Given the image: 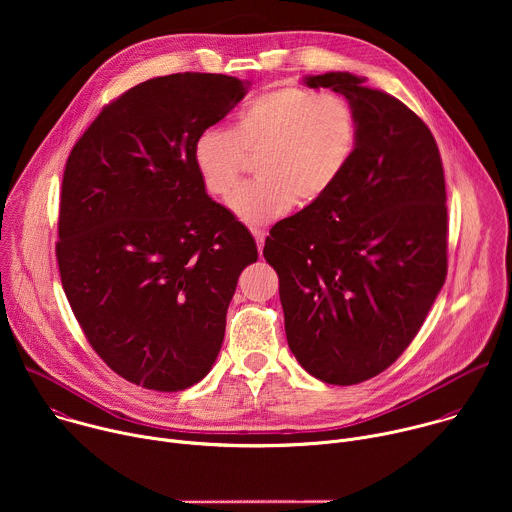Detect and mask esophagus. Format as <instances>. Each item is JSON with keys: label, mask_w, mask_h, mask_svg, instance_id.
<instances>
[{"label": "esophagus", "mask_w": 512, "mask_h": 512, "mask_svg": "<svg viewBox=\"0 0 512 512\" xmlns=\"http://www.w3.org/2000/svg\"><path fill=\"white\" fill-rule=\"evenodd\" d=\"M251 233H253V237H255V241H257V249L259 251H263V245H265V231H261V229H251Z\"/></svg>", "instance_id": "obj_1"}]
</instances>
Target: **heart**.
I'll use <instances>...</instances> for the list:
<instances>
[{
	"label": "heart",
	"mask_w": 512,
	"mask_h": 512,
	"mask_svg": "<svg viewBox=\"0 0 512 512\" xmlns=\"http://www.w3.org/2000/svg\"><path fill=\"white\" fill-rule=\"evenodd\" d=\"M358 141L352 103L334 91L285 85L245 103L229 129L208 127L192 143L202 188L227 200L255 158V182L231 200L233 214L251 227L267 225L300 204L322 198L348 168Z\"/></svg>",
	"instance_id": "1"
}]
</instances>
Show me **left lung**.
<instances>
[{
    "mask_svg": "<svg viewBox=\"0 0 512 512\" xmlns=\"http://www.w3.org/2000/svg\"><path fill=\"white\" fill-rule=\"evenodd\" d=\"M358 117L340 180L277 223L263 257L277 271L289 350L328 385L377 377L411 344L448 273L440 150L399 99L350 72L306 77Z\"/></svg>",
    "mask_w": 512,
    "mask_h": 512,
    "instance_id": "obj_1",
    "label": "left lung"
}]
</instances>
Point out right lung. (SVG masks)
I'll return each mask as SVG.
<instances>
[{
  "label": "right lung",
  "instance_id": "obj_1",
  "mask_svg": "<svg viewBox=\"0 0 512 512\" xmlns=\"http://www.w3.org/2000/svg\"><path fill=\"white\" fill-rule=\"evenodd\" d=\"M249 83L178 72L111 101L64 168L56 259L93 350L125 381L182 391L221 350L251 233L208 198L192 164L200 131Z\"/></svg>",
  "mask_w": 512,
  "mask_h": 512
}]
</instances>
